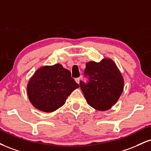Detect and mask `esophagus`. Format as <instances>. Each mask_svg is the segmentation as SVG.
I'll use <instances>...</instances> for the list:
<instances>
[{"label":"esophagus","mask_w":151,"mask_h":151,"mask_svg":"<svg viewBox=\"0 0 151 151\" xmlns=\"http://www.w3.org/2000/svg\"><path fill=\"white\" fill-rule=\"evenodd\" d=\"M80 79H81V78H80V77L77 78V79H75L76 82H77V83H79V81H80Z\"/></svg>","instance_id":"obj_1"}]
</instances>
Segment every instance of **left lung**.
<instances>
[{
  "mask_svg": "<svg viewBox=\"0 0 151 151\" xmlns=\"http://www.w3.org/2000/svg\"><path fill=\"white\" fill-rule=\"evenodd\" d=\"M84 74L88 81H81L80 87L88 104L100 111L111 108L124 89V79L114 61L104 58L99 63L88 62Z\"/></svg>",
  "mask_w": 151,
  "mask_h": 151,
  "instance_id": "obj_1",
  "label": "left lung"
}]
</instances>
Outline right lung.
Masks as SVG:
<instances>
[{"instance_id": "right-lung-1", "label": "right lung", "mask_w": 151, "mask_h": 151, "mask_svg": "<svg viewBox=\"0 0 151 151\" xmlns=\"http://www.w3.org/2000/svg\"><path fill=\"white\" fill-rule=\"evenodd\" d=\"M79 85L71 72L60 64L43 66L34 72L27 84V95L32 105L41 111L53 112Z\"/></svg>"}]
</instances>
